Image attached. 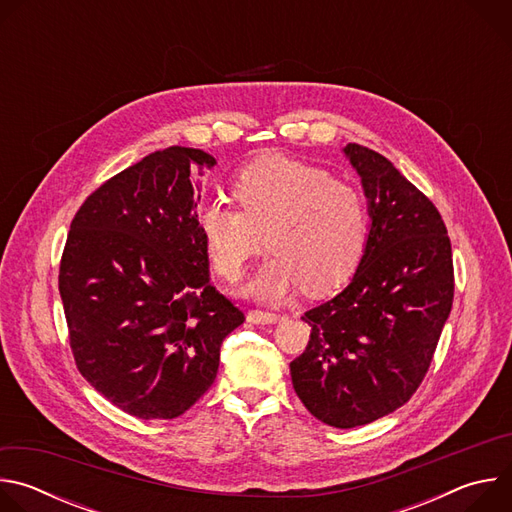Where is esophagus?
Instances as JSON below:
<instances>
[{
  "mask_svg": "<svg viewBox=\"0 0 512 512\" xmlns=\"http://www.w3.org/2000/svg\"><path fill=\"white\" fill-rule=\"evenodd\" d=\"M283 316L275 312H263V310H249L247 320L253 324H277Z\"/></svg>",
  "mask_w": 512,
  "mask_h": 512,
  "instance_id": "1",
  "label": "esophagus"
}]
</instances>
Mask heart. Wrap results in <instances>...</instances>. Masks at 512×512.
<instances>
[{
	"instance_id": "obj_1",
	"label": "heart",
	"mask_w": 512,
	"mask_h": 512,
	"mask_svg": "<svg viewBox=\"0 0 512 512\" xmlns=\"http://www.w3.org/2000/svg\"><path fill=\"white\" fill-rule=\"evenodd\" d=\"M239 210L208 200L196 225L214 273L233 283L263 235L273 251L249 281L247 294L281 300L304 285L322 296L350 279L369 239V210L362 194L316 164L269 154L253 160L233 180Z\"/></svg>"
}]
</instances>
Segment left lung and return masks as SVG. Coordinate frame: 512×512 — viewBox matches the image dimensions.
<instances>
[{
    "mask_svg": "<svg viewBox=\"0 0 512 512\" xmlns=\"http://www.w3.org/2000/svg\"><path fill=\"white\" fill-rule=\"evenodd\" d=\"M371 231L352 281L308 310L306 350L289 362L306 409L326 425H367L405 405L425 379L454 302L444 218L385 156L348 143Z\"/></svg>",
    "mask_w": 512,
    "mask_h": 512,
    "instance_id": "1",
    "label": "left lung"
}]
</instances>
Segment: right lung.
Here are the masks:
<instances>
[{
    "instance_id": "1",
    "label": "right lung",
    "mask_w": 512,
    "mask_h": 512,
    "mask_svg": "<svg viewBox=\"0 0 512 512\" xmlns=\"http://www.w3.org/2000/svg\"><path fill=\"white\" fill-rule=\"evenodd\" d=\"M172 145L101 184L77 210L58 289L77 369L139 419H174L214 383L223 340L245 314L208 277L194 166Z\"/></svg>"
}]
</instances>
